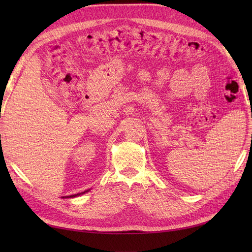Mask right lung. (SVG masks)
Segmentation results:
<instances>
[{
	"mask_svg": "<svg viewBox=\"0 0 252 252\" xmlns=\"http://www.w3.org/2000/svg\"><path fill=\"white\" fill-rule=\"evenodd\" d=\"M90 189H88V190H85V191H83V192H80V193H77V194H72V195H68V196H63V199H66V197H68V199H69V197H75V196H79V195H82V194H84V193H86V192H88Z\"/></svg>",
	"mask_w": 252,
	"mask_h": 252,
	"instance_id": "right-lung-1",
	"label": "right lung"
}]
</instances>
